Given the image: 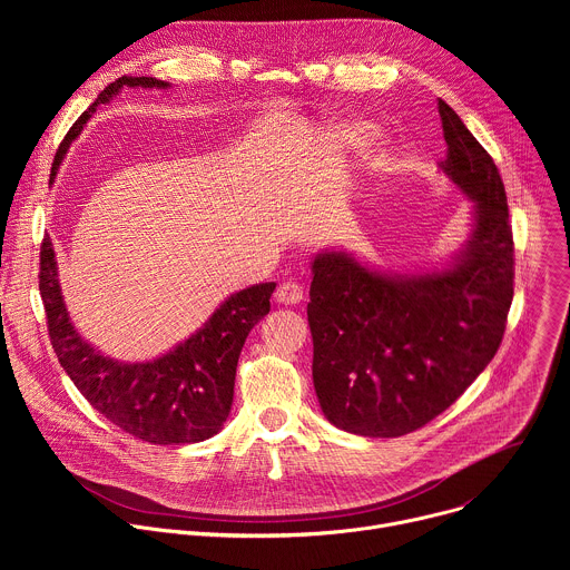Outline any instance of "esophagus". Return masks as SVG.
Returning a JSON list of instances; mask_svg holds the SVG:
<instances>
[{"label": "esophagus", "mask_w": 570, "mask_h": 570, "mask_svg": "<svg viewBox=\"0 0 570 570\" xmlns=\"http://www.w3.org/2000/svg\"><path fill=\"white\" fill-rule=\"evenodd\" d=\"M302 297H304V291L295 282H282L275 291V299L284 306H295V304L302 302Z\"/></svg>", "instance_id": "1"}]
</instances>
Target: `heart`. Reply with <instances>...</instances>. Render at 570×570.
I'll use <instances>...</instances> for the list:
<instances>
[{
	"label": "heart",
	"instance_id": "b5f03b06",
	"mask_svg": "<svg viewBox=\"0 0 570 570\" xmlns=\"http://www.w3.org/2000/svg\"><path fill=\"white\" fill-rule=\"evenodd\" d=\"M367 135H372L367 126H352V128H345V132H343V137H347V139H352V141H361V139H365Z\"/></svg>",
	"mask_w": 570,
	"mask_h": 570
}]
</instances>
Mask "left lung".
Masks as SVG:
<instances>
[{
  "instance_id": "8db88e82",
  "label": "left lung",
  "mask_w": 570,
  "mask_h": 570,
  "mask_svg": "<svg viewBox=\"0 0 570 570\" xmlns=\"http://www.w3.org/2000/svg\"><path fill=\"white\" fill-rule=\"evenodd\" d=\"M440 169L473 203V229L442 271L396 275L345 250L311 262L313 385L334 426L413 433L444 413L501 347L514 295V240L501 174L462 119L438 104Z\"/></svg>"
}]
</instances>
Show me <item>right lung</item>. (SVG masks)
Segmentation results:
<instances>
[{"mask_svg": "<svg viewBox=\"0 0 570 570\" xmlns=\"http://www.w3.org/2000/svg\"><path fill=\"white\" fill-rule=\"evenodd\" d=\"M121 88H171L153 76H121L80 115L58 146L56 176L69 144L80 135L101 104ZM275 282L255 284L229 295L187 341L146 363H121L104 356L80 336L69 320L51 238L40 248V295L53 352L90 403L108 422L150 444H194L216 435L232 409L236 363L255 324L268 315Z\"/></svg>", "mask_w": 570, "mask_h": 570, "instance_id": "obj_1", "label": "right lung"}]
</instances>
